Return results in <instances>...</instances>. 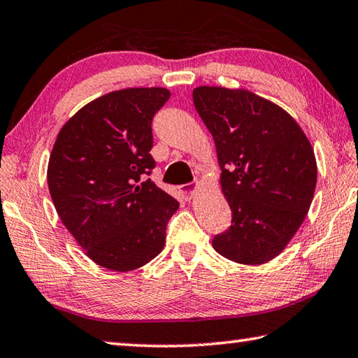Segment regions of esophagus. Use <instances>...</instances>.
Masks as SVG:
<instances>
[{
  "label": "esophagus",
  "instance_id": "esophagus-1",
  "mask_svg": "<svg viewBox=\"0 0 358 358\" xmlns=\"http://www.w3.org/2000/svg\"><path fill=\"white\" fill-rule=\"evenodd\" d=\"M195 189H197V185H195V183H187V185L180 186V192H181V195H183V199L191 200L194 192H195Z\"/></svg>",
  "mask_w": 358,
  "mask_h": 358
}]
</instances>
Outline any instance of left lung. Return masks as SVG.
I'll return each mask as SVG.
<instances>
[{"label": "left lung", "mask_w": 358, "mask_h": 358, "mask_svg": "<svg viewBox=\"0 0 358 358\" xmlns=\"http://www.w3.org/2000/svg\"><path fill=\"white\" fill-rule=\"evenodd\" d=\"M192 99L211 131L220 186L233 213L213 247L229 261L275 259L303 225L317 186V159L299 124L248 90L197 87Z\"/></svg>", "instance_id": "obj_1"}]
</instances>
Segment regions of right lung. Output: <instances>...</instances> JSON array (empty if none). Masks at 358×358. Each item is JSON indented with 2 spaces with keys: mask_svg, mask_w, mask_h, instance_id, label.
<instances>
[{
  "mask_svg": "<svg viewBox=\"0 0 358 358\" xmlns=\"http://www.w3.org/2000/svg\"><path fill=\"white\" fill-rule=\"evenodd\" d=\"M171 97L161 87L111 91L60 129L48 186L63 225L91 261L111 271L149 264L166 243L178 201L150 178L152 119Z\"/></svg>",
  "mask_w": 358,
  "mask_h": 358,
  "instance_id": "obj_1",
  "label": "right lung"
}]
</instances>
